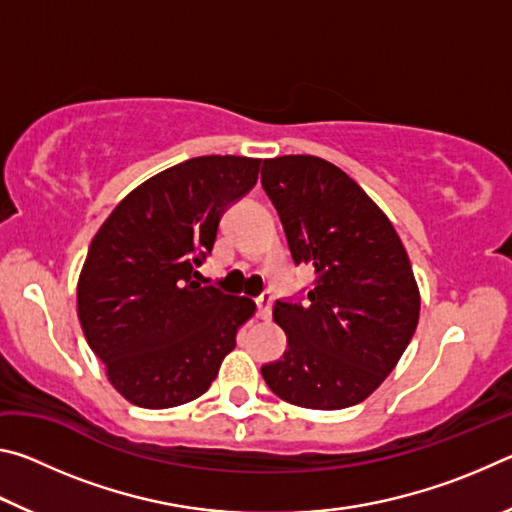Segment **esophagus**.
Wrapping results in <instances>:
<instances>
[{
	"label": "esophagus",
	"mask_w": 512,
	"mask_h": 512,
	"mask_svg": "<svg viewBox=\"0 0 512 512\" xmlns=\"http://www.w3.org/2000/svg\"><path fill=\"white\" fill-rule=\"evenodd\" d=\"M255 305H257V316L259 318H262V320L271 318V314H273V296H271V291H264L262 296L255 300Z\"/></svg>",
	"instance_id": "34e87169"
}]
</instances>
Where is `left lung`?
<instances>
[{
  "mask_svg": "<svg viewBox=\"0 0 512 512\" xmlns=\"http://www.w3.org/2000/svg\"><path fill=\"white\" fill-rule=\"evenodd\" d=\"M262 187L293 262L316 273L305 302L275 300L287 350L262 366V377L284 402L348 409L386 379L418 327L409 255L386 214L332 162L316 155L264 160Z\"/></svg>",
  "mask_w": 512,
  "mask_h": 512,
  "instance_id": "left-lung-1",
  "label": "left lung"
}]
</instances>
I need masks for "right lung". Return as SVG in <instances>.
<instances>
[{"label":"right lung","mask_w":512,"mask_h":512,"mask_svg":"<svg viewBox=\"0 0 512 512\" xmlns=\"http://www.w3.org/2000/svg\"><path fill=\"white\" fill-rule=\"evenodd\" d=\"M259 162L201 155L133 189L85 257L79 318L110 384L142 409L203 395L255 302L201 287L221 216L257 183Z\"/></svg>","instance_id":"right-lung-1"}]
</instances>
